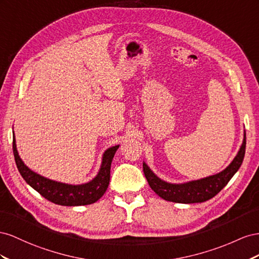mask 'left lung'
I'll use <instances>...</instances> for the list:
<instances>
[{
	"label": "left lung",
	"instance_id": "8db88e82",
	"mask_svg": "<svg viewBox=\"0 0 259 259\" xmlns=\"http://www.w3.org/2000/svg\"><path fill=\"white\" fill-rule=\"evenodd\" d=\"M245 146L246 136L244 134V140H243L241 149L231 164L221 172L201 180L191 181L183 184L167 183L155 176L151 169L146 166L145 162H143V172L152 190L166 201L182 204L203 203L217 195L227 186L234 174L239 170L243 159H244Z\"/></svg>",
	"mask_w": 259,
	"mask_h": 259
}]
</instances>
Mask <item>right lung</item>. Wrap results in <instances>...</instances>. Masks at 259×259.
Here are the masks:
<instances>
[{"instance_id": "obj_1", "label": "right lung", "mask_w": 259, "mask_h": 259, "mask_svg": "<svg viewBox=\"0 0 259 259\" xmlns=\"http://www.w3.org/2000/svg\"><path fill=\"white\" fill-rule=\"evenodd\" d=\"M119 145L110 147L104 153L100 171L92 181L85 184H80V186H71V184L47 179L31 171L20 159L16 149V143H15V137H13V153L21 177L29 186L33 188L44 198L62 206L89 205L95 203L104 195L109 184L110 165H112L113 157Z\"/></svg>"}]
</instances>
